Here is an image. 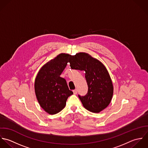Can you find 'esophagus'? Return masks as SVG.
<instances>
[{"instance_id": "obj_1", "label": "esophagus", "mask_w": 148, "mask_h": 148, "mask_svg": "<svg viewBox=\"0 0 148 148\" xmlns=\"http://www.w3.org/2000/svg\"><path fill=\"white\" fill-rule=\"evenodd\" d=\"M73 92H74V94H77V92H78V90L77 89H75L73 90Z\"/></svg>"}]
</instances>
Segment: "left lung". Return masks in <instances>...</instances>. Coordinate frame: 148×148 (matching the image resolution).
Returning a JSON list of instances; mask_svg holds the SVG:
<instances>
[{"label":"left lung","mask_w":148,"mask_h":148,"mask_svg":"<svg viewBox=\"0 0 148 148\" xmlns=\"http://www.w3.org/2000/svg\"><path fill=\"white\" fill-rule=\"evenodd\" d=\"M70 67L84 70L88 92L78 95L84 107L92 113H99L110 104L113 95V85L108 70L99 60L86 53L70 56Z\"/></svg>","instance_id":"1"}]
</instances>
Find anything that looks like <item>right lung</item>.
<instances>
[{"mask_svg": "<svg viewBox=\"0 0 148 148\" xmlns=\"http://www.w3.org/2000/svg\"><path fill=\"white\" fill-rule=\"evenodd\" d=\"M69 54L61 53L45 64L35 79L34 89L40 107L49 114H56L66 106V101L73 94L66 80L60 75L67 66Z\"/></svg>", "mask_w": 148, "mask_h": 148, "instance_id": "right-lung-1", "label": "right lung"}]
</instances>
